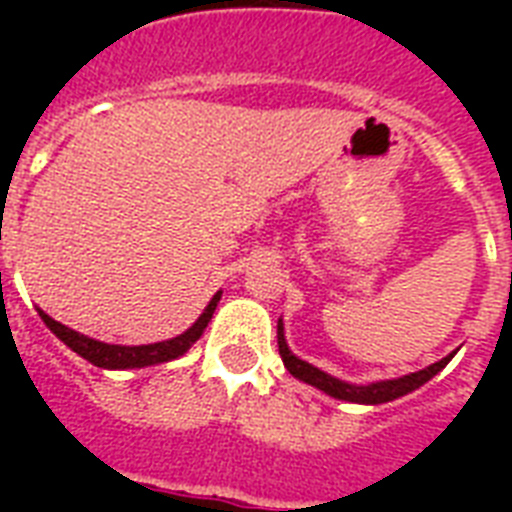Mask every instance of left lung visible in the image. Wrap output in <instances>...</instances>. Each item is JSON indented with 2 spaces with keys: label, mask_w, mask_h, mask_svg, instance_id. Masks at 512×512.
<instances>
[{
  "label": "left lung",
  "mask_w": 512,
  "mask_h": 512,
  "mask_svg": "<svg viewBox=\"0 0 512 512\" xmlns=\"http://www.w3.org/2000/svg\"><path fill=\"white\" fill-rule=\"evenodd\" d=\"M276 337H279L281 361H284V366H287L292 377L308 382V385H313V388L324 390L327 396L340 398V401H350V404H372V406L388 404V401H393V398L406 396V393H412V390H417L428 380H433V377H436V374L454 358V353H449V356L436 361V364L425 366V369H420V372L396 377V380L369 382V385H350V382L337 380V377H332V374L321 372L319 366H313L308 364V361H303V358H297L295 353L289 350L287 340H284V324H281V319H279V332H276Z\"/></svg>",
  "instance_id": "8db88e82"
}]
</instances>
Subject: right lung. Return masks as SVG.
<instances>
[{"label":"right lung","instance_id":"right-lung-1","mask_svg":"<svg viewBox=\"0 0 512 512\" xmlns=\"http://www.w3.org/2000/svg\"><path fill=\"white\" fill-rule=\"evenodd\" d=\"M220 295H223V292H217V295L209 300L204 313L193 321L191 329H185L183 335H177L172 337V340L164 342H151V345H108V342L79 335L74 329H68L66 324L50 319L44 311H39V316H42L44 324L50 327L52 335L58 337L60 342H66L74 353L87 358L90 364L100 366V369H140V366L164 364V361H172V358L183 356L185 350L191 348L193 342L204 335V329H207L209 319H212V313H215L217 303H220Z\"/></svg>","mask_w":512,"mask_h":512}]
</instances>
